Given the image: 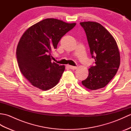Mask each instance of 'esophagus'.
<instances>
[{
	"mask_svg": "<svg viewBox=\"0 0 131 131\" xmlns=\"http://www.w3.org/2000/svg\"><path fill=\"white\" fill-rule=\"evenodd\" d=\"M69 67L72 70H75L78 68V66H71V65H69Z\"/></svg>",
	"mask_w": 131,
	"mask_h": 131,
	"instance_id": "obj_1",
	"label": "esophagus"
}]
</instances>
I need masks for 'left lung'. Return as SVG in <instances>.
Wrapping results in <instances>:
<instances>
[{"label":"left lung","instance_id":"1","mask_svg":"<svg viewBox=\"0 0 131 131\" xmlns=\"http://www.w3.org/2000/svg\"><path fill=\"white\" fill-rule=\"evenodd\" d=\"M80 24L85 32L96 64L88 69V76L82 83L89 90H97L105 87L117 73L120 53L115 39L101 24L92 21Z\"/></svg>","mask_w":131,"mask_h":131}]
</instances>
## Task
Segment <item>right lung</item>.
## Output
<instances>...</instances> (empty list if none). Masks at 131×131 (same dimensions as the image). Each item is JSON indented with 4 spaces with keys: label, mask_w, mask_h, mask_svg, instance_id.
<instances>
[{
    "label": "right lung",
    "mask_w": 131,
    "mask_h": 131,
    "mask_svg": "<svg viewBox=\"0 0 131 131\" xmlns=\"http://www.w3.org/2000/svg\"><path fill=\"white\" fill-rule=\"evenodd\" d=\"M76 25L60 19L46 18L27 29L19 39L16 57L21 73L31 84L43 91L57 84L64 65L51 62L52 50L61 38Z\"/></svg>",
    "instance_id": "right-lung-1"
}]
</instances>
